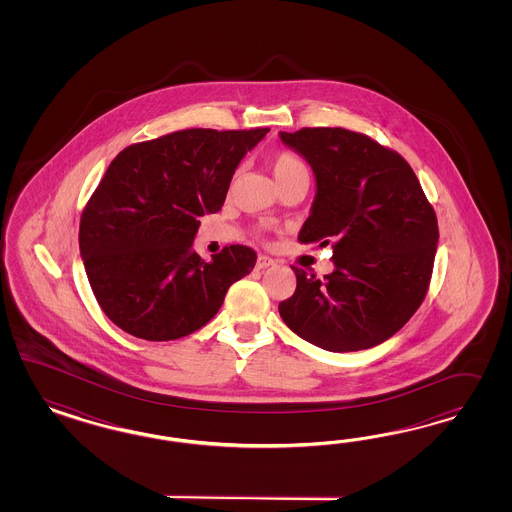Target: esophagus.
I'll return each mask as SVG.
<instances>
[{"label":"esophagus","mask_w":512,"mask_h":512,"mask_svg":"<svg viewBox=\"0 0 512 512\" xmlns=\"http://www.w3.org/2000/svg\"><path fill=\"white\" fill-rule=\"evenodd\" d=\"M274 264H276V261L270 259V257H266V255H259V259H257V268H259V270H264V268L274 266Z\"/></svg>","instance_id":"obj_1"}]
</instances>
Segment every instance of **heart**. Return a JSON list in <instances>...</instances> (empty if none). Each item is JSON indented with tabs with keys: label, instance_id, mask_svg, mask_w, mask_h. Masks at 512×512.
Here are the masks:
<instances>
[{
	"label": "heart",
	"instance_id": "b5f03b06",
	"mask_svg": "<svg viewBox=\"0 0 512 512\" xmlns=\"http://www.w3.org/2000/svg\"><path fill=\"white\" fill-rule=\"evenodd\" d=\"M270 167H272V172H274L278 184L287 182L289 178H293V176L300 174V172H308L306 165L302 163V159L298 155L293 154V152H278V154L272 157Z\"/></svg>",
	"mask_w": 512,
	"mask_h": 512
}]
</instances>
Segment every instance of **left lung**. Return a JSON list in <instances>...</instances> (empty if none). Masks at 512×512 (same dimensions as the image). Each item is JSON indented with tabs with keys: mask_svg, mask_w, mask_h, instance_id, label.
Wrapping results in <instances>:
<instances>
[{
	"mask_svg": "<svg viewBox=\"0 0 512 512\" xmlns=\"http://www.w3.org/2000/svg\"><path fill=\"white\" fill-rule=\"evenodd\" d=\"M315 174V199L298 240H330L334 272L293 266L295 295L279 315L302 340L332 351L370 349L419 310L434 268L437 217L402 155L341 127L279 133Z\"/></svg>",
	"mask_w": 512,
	"mask_h": 512,
	"instance_id": "8db88e82",
	"label": "left lung"
}]
</instances>
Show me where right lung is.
I'll return each mask as SVG.
<instances>
[{
  "label": "right lung",
  "instance_id": "obj_1",
  "mask_svg": "<svg viewBox=\"0 0 512 512\" xmlns=\"http://www.w3.org/2000/svg\"><path fill=\"white\" fill-rule=\"evenodd\" d=\"M268 133L184 129L112 159L80 217V257L101 310L127 334L184 338L216 315L257 253L193 251L199 217L221 210L242 157Z\"/></svg>",
  "mask_w": 512,
  "mask_h": 512
}]
</instances>
